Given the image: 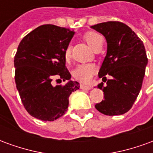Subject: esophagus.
<instances>
[{"mask_svg": "<svg viewBox=\"0 0 153 153\" xmlns=\"http://www.w3.org/2000/svg\"><path fill=\"white\" fill-rule=\"evenodd\" d=\"M80 88L83 90H89L93 88V87L90 86V85H84V84H81L80 85Z\"/></svg>", "mask_w": 153, "mask_h": 153, "instance_id": "34e87169", "label": "esophagus"}]
</instances>
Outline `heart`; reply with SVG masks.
Listing matches in <instances>:
<instances>
[{
  "label": "heart",
  "mask_w": 153,
  "mask_h": 153,
  "mask_svg": "<svg viewBox=\"0 0 153 153\" xmlns=\"http://www.w3.org/2000/svg\"><path fill=\"white\" fill-rule=\"evenodd\" d=\"M83 38L86 41L87 43L93 49L95 48V47L101 41H102V37L99 33H97L95 32H88L84 34ZM64 56H65V60L66 61L70 59L71 51H70V46H68L65 48ZM95 72H96V66L93 64H82V65H78L74 70L73 76L75 79L81 83H88L93 79Z\"/></svg>",
  "instance_id": "heart-1"
}]
</instances>
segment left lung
Returning a JSON list of instances; mask_svg holds the SVG:
<instances>
[{
  "mask_svg": "<svg viewBox=\"0 0 153 153\" xmlns=\"http://www.w3.org/2000/svg\"><path fill=\"white\" fill-rule=\"evenodd\" d=\"M105 37L107 52L98 73L103 82L104 100L95 105L106 115H123L131 109L140 92L148 65L144 45L128 26L121 22L108 21L91 26ZM113 77L106 80L105 75Z\"/></svg>",
  "mask_w": 153,
  "mask_h": 153,
  "instance_id": "1",
  "label": "left lung"
}]
</instances>
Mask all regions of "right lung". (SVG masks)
Returning <instances> with one entry per match:
<instances>
[{"label": "right lung", "instance_id": "obj_1", "mask_svg": "<svg viewBox=\"0 0 153 153\" xmlns=\"http://www.w3.org/2000/svg\"><path fill=\"white\" fill-rule=\"evenodd\" d=\"M74 32L53 25H41L25 36L15 56L16 88L26 111L44 121H53L65 113L69 97L79 88L70 80L65 50ZM68 80L65 85H54L53 80Z\"/></svg>", "mask_w": 153, "mask_h": 153}]
</instances>
